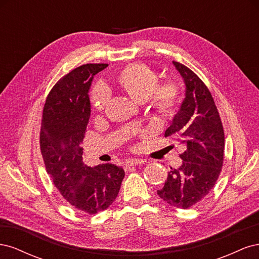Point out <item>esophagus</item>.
<instances>
[{"instance_id":"34e87169","label":"esophagus","mask_w":259,"mask_h":259,"mask_svg":"<svg viewBox=\"0 0 259 259\" xmlns=\"http://www.w3.org/2000/svg\"><path fill=\"white\" fill-rule=\"evenodd\" d=\"M144 163V160H140V159H131L127 160L124 164V167L125 168H131L132 166H136V165H140V164Z\"/></svg>"}]
</instances>
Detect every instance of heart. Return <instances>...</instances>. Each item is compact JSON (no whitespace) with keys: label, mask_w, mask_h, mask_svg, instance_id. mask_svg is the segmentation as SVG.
I'll return each mask as SVG.
<instances>
[{"label":"heart","mask_w":259,"mask_h":259,"mask_svg":"<svg viewBox=\"0 0 259 259\" xmlns=\"http://www.w3.org/2000/svg\"><path fill=\"white\" fill-rule=\"evenodd\" d=\"M120 88L139 104L148 100L153 112L162 120H173L182 110L184 91L180 83L167 79L159 83V75L152 68L134 62L124 67L116 75ZM110 101V93L103 84L94 88L91 104L96 111H104Z\"/></svg>","instance_id":"obj_1"}]
</instances>
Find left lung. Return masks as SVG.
<instances>
[{"label": "left lung", "instance_id": "obj_1", "mask_svg": "<svg viewBox=\"0 0 259 259\" xmlns=\"http://www.w3.org/2000/svg\"><path fill=\"white\" fill-rule=\"evenodd\" d=\"M186 84L182 110L165 131L183 146V164L168 171L159 197L169 205L189 208L206 197L221 175L225 133L213 96L200 77L180 62L173 61Z\"/></svg>", "mask_w": 259, "mask_h": 259}]
</instances>
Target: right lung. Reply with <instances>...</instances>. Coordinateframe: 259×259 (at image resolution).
I'll return each mask as SVG.
<instances>
[{
    "instance_id": "add662e5",
    "label": "right lung",
    "mask_w": 259,
    "mask_h": 259,
    "mask_svg": "<svg viewBox=\"0 0 259 259\" xmlns=\"http://www.w3.org/2000/svg\"><path fill=\"white\" fill-rule=\"evenodd\" d=\"M107 66L86 64L62 76L46 97L40 131L41 153L55 187L73 207L91 215L112 204L125 175L110 163L89 167L80 147L91 115L92 80Z\"/></svg>"
}]
</instances>
